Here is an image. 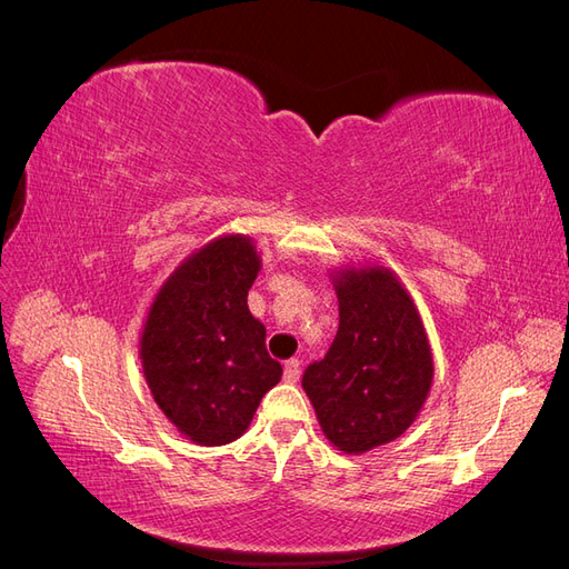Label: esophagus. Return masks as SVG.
<instances>
[{
	"label": "esophagus",
	"instance_id": "esophagus-1",
	"mask_svg": "<svg viewBox=\"0 0 569 569\" xmlns=\"http://www.w3.org/2000/svg\"><path fill=\"white\" fill-rule=\"evenodd\" d=\"M299 375H301V360L299 358H289L287 363H284V380L289 385H295L299 380Z\"/></svg>",
	"mask_w": 569,
	"mask_h": 569
}]
</instances>
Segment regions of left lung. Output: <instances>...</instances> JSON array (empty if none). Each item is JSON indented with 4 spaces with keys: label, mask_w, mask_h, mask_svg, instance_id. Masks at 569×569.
<instances>
[{
    "label": "left lung",
    "mask_w": 569,
    "mask_h": 569,
    "mask_svg": "<svg viewBox=\"0 0 569 569\" xmlns=\"http://www.w3.org/2000/svg\"><path fill=\"white\" fill-rule=\"evenodd\" d=\"M330 278L339 330L301 385L327 441L360 456L418 420L435 382V358L418 306L391 268L341 266Z\"/></svg>",
    "instance_id": "8db88e82"
}]
</instances>
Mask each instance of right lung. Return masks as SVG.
Returning a JSON list of instances; mask_svg holds the SVG:
<instances>
[{"label":"right lung","instance_id":"add662e5","mask_svg":"<svg viewBox=\"0 0 569 569\" xmlns=\"http://www.w3.org/2000/svg\"><path fill=\"white\" fill-rule=\"evenodd\" d=\"M258 272L253 239L220 234L168 274L142 325L140 360L153 401L199 446L242 437L282 377L247 303Z\"/></svg>","mask_w":569,"mask_h":569}]
</instances>
